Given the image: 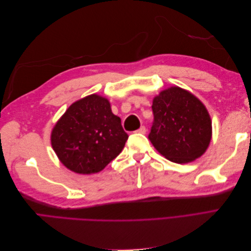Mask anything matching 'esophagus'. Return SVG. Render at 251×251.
I'll return each mask as SVG.
<instances>
[{
	"label": "esophagus",
	"instance_id": "34e87169",
	"mask_svg": "<svg viewBox=\"0 0 251 251\" xmlns=\"http://www.w3.org/2000/svg\"><path fill=\"white\" fill-rule=\"evenodd\" d=\"M137 132L140 133V134H146L147 133V128H146V126H141L137 130Z\"/></svg>",
	"mask_w": 251,
	"mask_h": 251
}]
</instances>
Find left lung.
<instances>
[{"instance_id":"obj_1","label":"left lung","mask_w":251,"mask_h":251,"mask_svg":"<svg viewBox=\"0 0 251 251\" xmlns=\"http://www.w3.org/2000/svg\"><path fill=\"white\" fill-rule=\"evenodd\" d=\"M151 109L154 123L149 139L162 156L188 163L205 153L211 139V119L194 94L171 87L154 98Z\"/></svg>"}]
</instances>
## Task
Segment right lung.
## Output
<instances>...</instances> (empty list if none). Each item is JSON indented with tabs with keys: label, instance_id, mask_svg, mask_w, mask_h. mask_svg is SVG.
<instances>
[{
	"label": "right lung",
	"instance_id": "add662e5",
	"mask_svg": "<svg viewBox=\"0 0 251 251\" xmlns=\"http://www.w3.org/2000/svg\"><path fill=\"white\" fill-rule=\"evenodd\" d=\"M127 137L110 101L91 94L67 109L53 127L51 144L67 169L90 175L102 171L115 159Z\"/></svg>",
	"mask_w": 251,
	"mask_h": 251
}]
</instances>
